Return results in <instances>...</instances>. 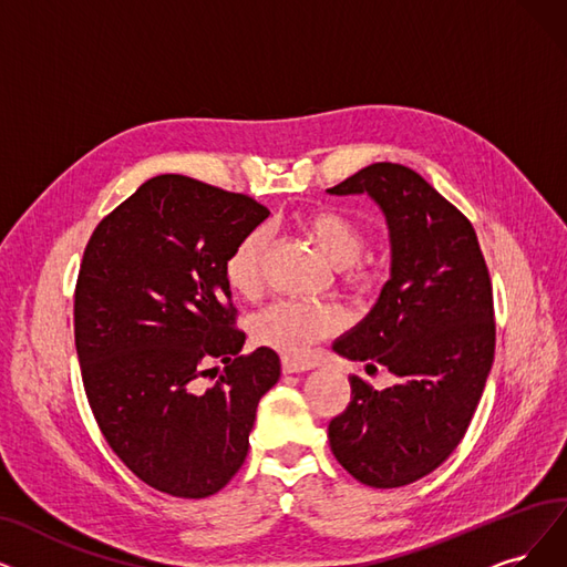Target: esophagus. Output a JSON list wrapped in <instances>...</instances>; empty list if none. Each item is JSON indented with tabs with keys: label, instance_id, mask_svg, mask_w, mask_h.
<instances>
[{
	"label": "esophagus",
	"instance_id": "34e87169",
	"mask_svg": "<svg viewBox=\"0 0 567 567\" xmlns=\"http://www.w3.org/2000/svg\"><path fill=\"white\" fill-rule=\"evenodd\" d=\"M281 365H284V372H286V374H298V372H307V370H311V362H309V360L290 358V355H286V358L281 360Z\"/></svg>",
	"mask_w": 567,
	"mask_h": 567
}]
</instances>
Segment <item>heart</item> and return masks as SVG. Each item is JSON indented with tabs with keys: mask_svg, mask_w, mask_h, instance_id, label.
<instances>
[{
	"mask_svg": "<svg viewBox=\"0 0 567 567\" xmlns=\"http://www.w3.org/2000/svg\"><path fill=\"white\" fill-rule=\"evenodd\" d=\"M298 228L330 265L342 267L349 284L368 279V271L360 265L372 235L365 220L344 209L321 207L307 212L298 220ZM262 265L265 233L258 228L248 230L223 262L225 281L237 296L254 298L262 286ZM339 326H342V313L328 305L277 300L256 313L251 332L258 344L288 355H302Z\"/></svg>",
	"mask_w": 567,
	"mask_h": 567,
	"instance_id": "b5f03b06",
	"label": "heart"
}]
</instances>
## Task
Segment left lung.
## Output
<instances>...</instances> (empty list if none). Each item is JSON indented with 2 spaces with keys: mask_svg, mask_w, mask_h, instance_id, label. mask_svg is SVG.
Segmentation results:
<instances>
[{
  "mask_svg": "<svg viewBox=\"0 0 567 567\" xmlns=\"http://www.w3.org/2000/svg\"><path fill=\"white\" fill-rule=\"evenodd\" d=\"M328 193H368L391 233V279L332 349L398 379L374 391L349 377L330 449L360 484L406 486L451 456L484 393L495 353L488 267L472 223L410 167L374 163Z\"/></svg>",
  "mask_w": 567,
  "mask_h": 567,
  "instance_id": "left-lung-1",
  "label": "left lung"
}]
</instances>
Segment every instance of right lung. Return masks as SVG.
Returning <instances> with one entry per match:
<instances>
[{"mask_svg":"<svg viewBox=\"0 0 567 567\" xmlns=\"http://www.w3.org/2000/svg\"><path fill=\"white\" fill-rule=\"evenodd\" d=\"M269 216L254 197L161 174L100 220L74 292L87 404L137 477L174 497L218 493L248 454L260 398L281 374L244 330L223 262ZM209 359L226 368L220 378ZM217 383L196 389L199 375Z\"/></svg>","mask_w":567,"mask_h":567,"instance_id":"right-lung-1","label":"right lung"}]
</instances>
